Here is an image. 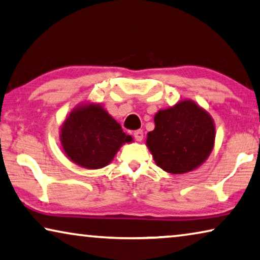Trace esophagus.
Returning a JSON list of instances; mask_svg holds the SVG:
<instances>
[{
  "mask_svg": "<svg viewBox=\"0 0 260 260\" xmlns=\"http://www.w3.org/2000/svg\"><path fill=\"white\" fill-rule=\"evenodd\" d=\"M133 135H134V139L137 141H142V139H143V132H142V129H138V131H135L134 133H133Z\"/></svg>",
  "mask_w": 260,
  "mask_h": 260,
  "instance_id": "34e87169",
  "label": "esophagus"
}]
</instances>
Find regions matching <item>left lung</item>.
I'll return each mask as SVG.
<instances>
[{
  "label": "left lung",
  "instance_id": "1",
  "mask_svg": "<svg viewBox=\"0 0 260 260\" xmlns=\"http://www.w3.org/2000/svg\"><path fill=\"white\" fill-rule=\"evenodd\" d=\"M155 128L146 145L157 167L170 174H184L200 167L215 145L211 115L192 100H181L154 117Z\"/></svg>",
  "mask_w": 260,
  "mask_h": 260
}]
</instances>
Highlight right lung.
<instances>
[{"label":"right lung","mask_w":260,"mask_h":260,"mask_svg":"<svg viewBox=\"0 0 260 260\" xmlns=\"http://www.w3.org/2000/svg\"><path fill=\"white\" fill-rule=\"evenodd\" d=\"M60 145L67 156L86 169L106 167L131 135L100 104H80L60 127Z\"/></svg>","instance_id":"right-lung-1"}]
</instances>
